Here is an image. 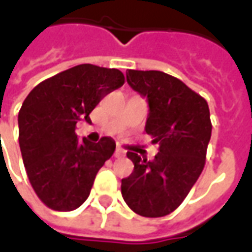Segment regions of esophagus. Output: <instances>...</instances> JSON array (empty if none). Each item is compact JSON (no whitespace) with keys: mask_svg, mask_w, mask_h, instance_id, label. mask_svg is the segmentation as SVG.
I'll return each mask as SVG.
<instances>
[{"mask_svg":"<svg viewBox=\"0 0 252 252\" xmlns=\"http://www.w3.org/2000/svg\"><path fill=\"white\" fill-rule=\"evenodd\" d=\"M115 157L116 158H123V157H124V151H123V150H120V148H116Z\"/></svg>","mask_w":252,"mask_h":252,"instance_id":"34e87169","label":"esophagus"}]
</instances>
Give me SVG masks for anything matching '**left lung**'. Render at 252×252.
<instances>
[{
  "label": "left lung",
  "mask_w": 252,
  "mask_h": 252,
  "mask_svg": "<svg viewBox=\"0 0 252 252\" xmlns=\"http://www.w3.org/2000/svg\"><path fill=\"white\" fill-rule=\"evenodd\" d=\"M126 82L147 97L146 132L158 144L154 160L128 151L133 171L121 180V194L132 211L144 217L174 212L204 170L212 123L205 98L166 72L128 70Z\"/></svg>",
  "instance_id": "left-lung-1"
}]
</instances>
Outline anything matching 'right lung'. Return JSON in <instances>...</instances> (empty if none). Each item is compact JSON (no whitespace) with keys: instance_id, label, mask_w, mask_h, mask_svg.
<instances>
[{"instance_id":"add662e5","label":"right lung","mask_w":252,"mask_h":252,"mask_svg":"<svg viewBox=\"0 0 252 252\" xmlns=\"http://www.w3.org/2000/svg\"><path fill=\"white\" fill-rule=\"evenodd\" d=\"M124 74L117 68L78 64L32 89L19 112V143L27 175L37 197L59 212L77 209L86 201L98 170L113 155L116 143L79 140V120L106 94L121 88Z\"/></svg>"}]
</instances>
